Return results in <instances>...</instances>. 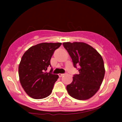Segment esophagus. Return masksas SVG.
<instances>
[{
  "instance_id": "34e87169",
  "label": "esophagus",
  "mask_w": 122,
  "mask_h": 122,
  "mask_svg": "<svg viewBox=\"0 0 122 122\" xmlns=\"http://www.w3.org/2000/svg\"><path fill=\"white\" fill-rule=\"evenodd\" d=\"M64 74H63V73H59V74H58V76H59L60 77H61L62 76H64Z\"/></svg>"
}]
</instances>
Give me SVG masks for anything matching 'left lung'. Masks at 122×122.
<instances>
[{
	"label": "left lung",
	"instance_id": "obj_1",
	"mask_svg": "<svg viewBox=\"0 0 122 122\" xmlns=\"http://www.w3.org/2000/svg\"><path fill=\"white\" fill-rule=\"evenodd\" d=\"M63 46L72 58L73 66H79V75L66 86L68 93L80 100L90 99L98 91L105 74L102 56L89 45L81 42H64Z\"/></svg>",
	"mask_w": 122,
	"mask_h": 122
}]
</instances>
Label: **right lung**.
<instances>
[{
	"label": "right lung",
	"mask_w": 122,
	"mask_h": 122,
	"mask_svg": "<svg viewBox=\"0 0 122 122\" xmlns=\"http://www.w3.org/2000/svg\"><path fill=\"white\" fill-rule=\"evenodd\" d=\"M62 43H41L30 47L21 58L18 68L19 81L26 93L35 99H41L51 94L58 75L47 73L54 50Z\"/></svg>",
	"instance_id": "add662e5"
}]
</instances>
